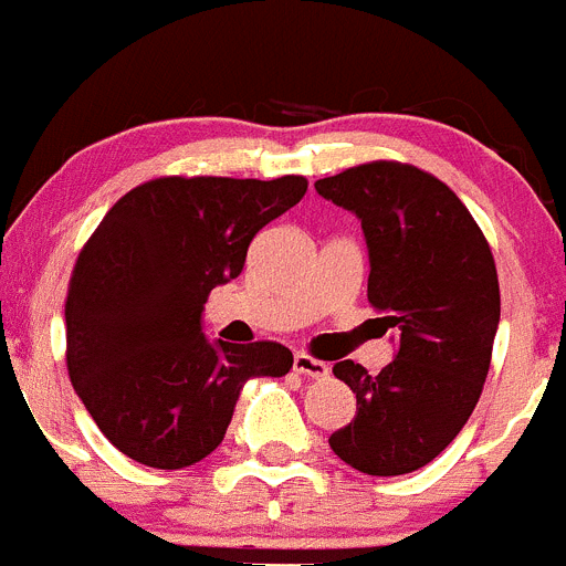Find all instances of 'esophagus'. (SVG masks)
<instances>
[{
    "label": "esophagus",
    "instance_id": "obj_1",
    "mask_svg": "<svg viewBox=\"0 0 566 566\" xmlns=\"http://www.w3.org/2000/svg\"><path fill=\"white\" fill-rule=\"evenodd\" d=\"M294 373L308 375V378H327V375H331V367H327L325 360H316L311 358V355L297 353L294 355Z\"/></svg>",
    "mask_w": 566,
    "mask_h": 566
}]
</instances>
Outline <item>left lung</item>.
Instances as JSON below:
<instances>
[{
    "instance_id": "obj_1",
    "label": "left lung",
    "mask_w": 566,
    "mask_h": 566,
    "mask_svg": "<svg viewBox=\"0 0 566 566\" xmlns=\"http://www.w3.org/2000/svg\"><path fill=\"white\" fill-rule=\"evenodd\" d=\"M316 191L360 219L369 250L367 297L397 355L369 375L338 360L355 417L331 450L367 475H406L430 464L470 419L492 364L500 286L486 235L439 177L373 160L316 180Z\"/></svg>"
}]
</instances>
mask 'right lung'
<instances>
[{"instance_id":"right-lung-1","label":"right lung","mask_w":566,"mask_h":566,"mask_svg":"<svg viewBox=\"0 0 566 566\" xmlns=\"http://www.w3.org/2000/svg\"><path fill=\"white\" fill-rule=\"evenodd\" d=\"M308 180L155 177L105 213L74 263L66 367L96 428L127 459L182 470L222 444L241 386L283 378L277 342H208L211 289L239 277L258 230Z\"/></svg>"}]
</instances>
